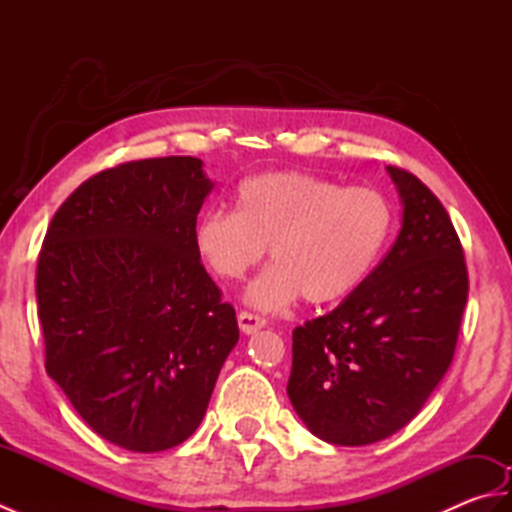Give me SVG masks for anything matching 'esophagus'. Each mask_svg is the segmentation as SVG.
<instances>
[{"mask_svg":"<svg viewBox=\"0 0 512 512\" xmlns=\"http://www.w3.org/2000/svg\"><path fill=\"white\" fill-rule=\"evenodd\" d=\"M237 321H239V328H242L244 334H255L257 330H262L266 325V319L259 317L255 312H239L237 314Z\"/></svg>","mask_w":512,"mask_h":512,"instance_id":"esophagus-1","label":"esophagus"}]
</instances>
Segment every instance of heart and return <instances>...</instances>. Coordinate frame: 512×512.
I'll list each match as a JSON object with an SVG mask.
<instances>
[{"instance_id": "heart-1", "label": "heart", "mask_w": 512, "mask_h": 512, "mask_svg": "<svg viewBox=\"0 0 512 512\" xmlns=\"http://www.w3.org/2000/svg\"><path fill=\"white\" fill-rule=\"evenodd\" d=\"M394 226V206L374 187L270 171L239 184L237 211L202 213L193 242L224 281L242 279L270 246L273 266L248 288V301L281 310L301 297L312 306L350 297L380 264Z\"/></svg>"}]
</instances>
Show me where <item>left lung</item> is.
Returning <instances> with one entry per match:
<instances>
[{"mask_svg": "<svg viewBox=\"0 0 512 512\" xmlns=\"http://www.w3.org/2000/svg\"><path fill=\"white\" fill-rule=\"evenodd\" d=\"M387 171L402 200L394 246L341 306L292 332V407L341 447L385 440L416 418L453 361L469 297L447 209L413 173Z\"/></svg>", "mask_w": 512, "mask_h": 512, "instance_id": "left-lung-1", "label": "left lung"}]
</instances>
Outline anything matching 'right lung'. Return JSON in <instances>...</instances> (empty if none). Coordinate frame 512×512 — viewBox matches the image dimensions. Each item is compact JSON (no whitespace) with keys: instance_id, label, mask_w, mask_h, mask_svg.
<instances>
[{"instance_id":"obj_1","label":"right lung","mask_w":512,"mask_h":512,"mask_svg":"<svg viewBox=\"0 0 512 512\" xmlns=\"http://www.w3.org/2000/svg\"><path fill=\"white\" fill-rule=\"evenodd\" d=\"M213 182L202 160H132L85 180L43 237L37 306L46 372L127 451L178 447L239 339L235 308L193 233Z\"/></svg>"}]
</instances>
